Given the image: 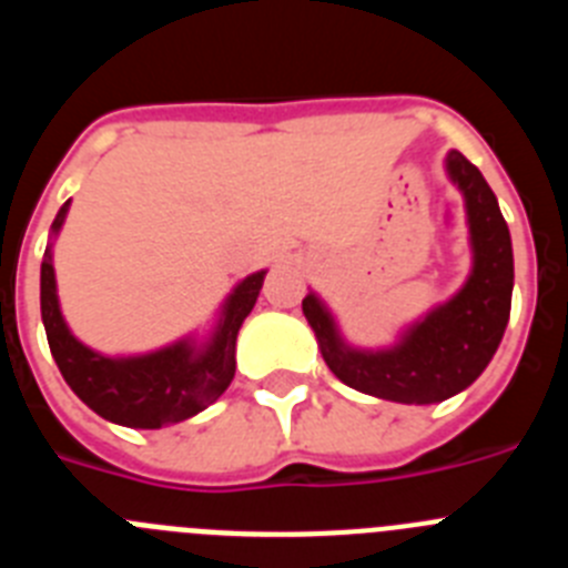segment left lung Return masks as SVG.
Listing matches in <instances>:
<instances>
[{"instance_id": "obj_1", "label": "left lung", "mask_w": 568, "mask_h": 568, "mask_svg": "<svg viewBox=\"0 0 568 568\" xmlns=\"http://www.w3.org/2000/svg\"><path fill=\"white\" fill-rule=\"evenodd\" d=\"M446 170L466 199L475 250L469 281L453 301L433 310L384 353L346 346L327 307L313 293L301 301L327 366L358 393L398 404H438L478 378L504 338L515 281L509 227L491 187L464 153L446 155Z\"/></svg>"}]
</instances>
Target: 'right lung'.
Masks as SVG:
<instances>
[{
    "label": "right lung",
    "instance_id": "right-lung-1",
    "mask_svg": "<svg viewBox=\"0 0 568 568\" xmlns=\"http://www.w3.org/2000/svg\"><path fill=\"white\" fill-rule=\"evenodd\" d=\"M68 204L59 210L53 233H59ZM264 270L247 275L224 304L222 321L213 341L195 349L190 341L164 346L159 353L139 358H108L70 335L57 298V275L50 264V250L42 261V321L50 353L68 386L104 420L159 429L199 415L230 386L235 375V335L255 307L264 284Z\"/></svg>",
    "mask_w": 568,
    "mask_h": 568
}]
</instances>
